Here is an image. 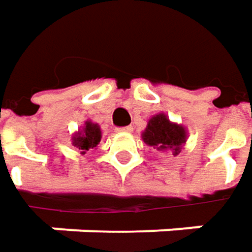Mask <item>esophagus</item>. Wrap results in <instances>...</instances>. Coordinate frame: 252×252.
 I'll list each match as a JSON object with an SVG mask.
<instances>
[{
  "label": "esophagus",
  "instance_id": "esophagus-1",
  "mask_svg": "<svg viewBox=\"0 0 252 252\" xmlns=\"http://www.w3.org/2000/svg\"><path fill=\"white\" fill-rule=\"evenodd\" d=\"M117 132H125V133H130V132H133V127L132 126H126V127H119V129H116Z\"/></svg>",
  "mask_w": 252,
  "mask_h": 252
}]
</instances>
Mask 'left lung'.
Here are the masks:
<instances>
[{
  "label": "left lung",
  "mask_w": 252,
  "mask_h": 252,
  "mask_svg": "<svg viewBox=\"0 0 252 252\" xmlns=\"http://www.w3.org/2000/svg\"><path fill=\"white\" fill-rule=\"evenodd\" d=\"M142 139L154 149L164 152L168 151L177 155L186 143L187 132L181 125L170 122L164 113H159L149 119L148 126L142 133Z\"/></svg>",
  "instance_id": "8db88e82"
}]
</instances>
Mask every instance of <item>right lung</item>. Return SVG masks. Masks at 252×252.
Returning a JSON list of instances; mask_svg holds the SVG:
<instances>
[{
  "label": "right lung",
  "mask_w": 252,
  "mask_h": 252,
  "mask_svg": "<svg viewBox=\"0 0 252 252\" xmlns=\"http://www.w3.org/2000/svg\"><path fill=\"white\" fill-rule=\"evenodd\" d=\"M101 141V129L97 123L87 120L78 132L72 136V143L85 154L87 151L95 148Z\"/></svg>",
  "instance_id": "1"
}]
</instances>
